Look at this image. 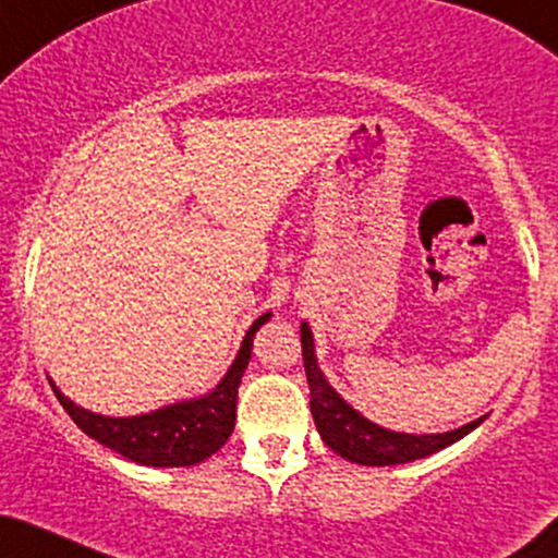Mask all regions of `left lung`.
Here are the masks:
<instances>
[{"label": "left lung", "instance_id": "1", "mask_svg": "<svg viewBox=\"0 0 558 558\" xmlns=\"http://www.w3.org/2000/svg\"><path fill=\"white\" fill-rule=\"evenodd\" d=\"M302 357L310 381V410L320 439L341 458L360 463V466H397V463L418 461L432 452L450 448L452 442L466 437L487 418V415H482L466 426L442 434L391 432V428L365 418L360 410H354L339 391L330 387L326 373L317 363L315 339H312L307 323H302Z\"/></svg>", "mask_w": 558, "mask_h": 558}]
</instances>
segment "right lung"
<instances>
[{"label":"right lung","instance_id":"right-lung-1","mask_svg":"<svg viewBox=\"0 0 558 558\" xmlns=\"http://www.w3.org/2000/svg\"><path fill=\"white\" fill-rule=\"evenodd\" d=\"M269 317H272V312H265L251 323L222 381L201 397L171 402V405L150 410V413L119 415L116 418V415H100L76 405L54 387V381L52 389L60 405L73 418V424L119 456L130 458L140 466H195L222 448L235 428L238 387H241L243 373L248 368L256 330L265 326Z\"/></svg>","mask_w":558,"mask_h":558}]
</instances>
